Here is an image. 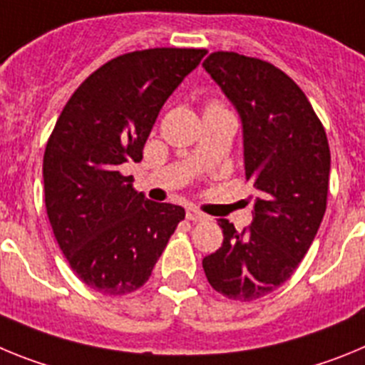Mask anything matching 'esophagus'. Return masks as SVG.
Returning <instances> with one entry per match:
<instances>
[{"mask_svg":"<svg viewBox=\"0 0 365 365\" xmlns=\"http://www.w3.org/2000/svg\"><path fill=\"white\" fill-rule=\"evenodd\" d=\"M186 219H190V221H206V219H208V215H206L205 212H201V210H197V208L190 206L188 210H186Z\"/></svg>","mask_w":365,"mask_h":365,"instance_id":"obj_1","label":"esophagus"}]
</instances>
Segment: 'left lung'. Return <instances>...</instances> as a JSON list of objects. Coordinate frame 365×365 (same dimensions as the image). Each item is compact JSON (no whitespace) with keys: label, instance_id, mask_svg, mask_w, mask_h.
I'll return each mask as SVG.
<instances>
[{"label":"left lung","instance_id":"8db88e82","mask_svg":"<svg viewBox=\"0 0 365 365\" xmlns=\"http://www.w3.org/2000/svg\"><path fill=\"white\" fill-rule=\"evenodd\" d=\"M202 67L243 124L245 175L256 188L250 227L219 219L222 245L202 259L230 299L276 291L307 254L327 206L331 151L320 118L291 76L259 58L217 51Z\"/></svg>","mask_w":365,"mask_h":365}]
</instances>
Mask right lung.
Returning a JSON list of instances; mask_svg holds the SVG:
<instances>
[{
  "label": "right lung",
  "mask_w": 365,
  "mask_h": 365,
  "mask_svg": "<svg viewBox=\"0 0 365 365\" xmlns=\"http://www.w3.org/2000/svg\"><path fill=\"white\" fill-rule=\"evenodd\" d=\"M205 49L135 51L87 76L58 117L43 155L45 208L73 272L95 291H137L185 219L148 201L120 173L140 163L160 108Z\"/></svg>",
  "instance_id": "add662e5"
}]
</instances>
